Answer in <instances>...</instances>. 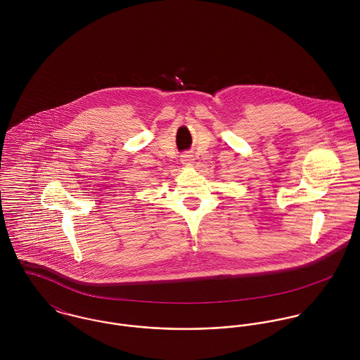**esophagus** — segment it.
Listing matches in <instances>:
<instances>
[{
	"label": "esophagus",
	"mask_w": 360,
	"mask_h": 360,
	"mask_svg": "<svg viewBox=\"0 0 360 360\" xmlns=\"http://www.w3.org/2000/svg\"><path fill=\"white\" fill-rule=\"evenodd\" d=\"M181 160H183V163H184V165H191V162H193V156H191V155H184V156L181 158Z\"/></svg>",
	"instance_id": "obj_1"
}]
</instances>
